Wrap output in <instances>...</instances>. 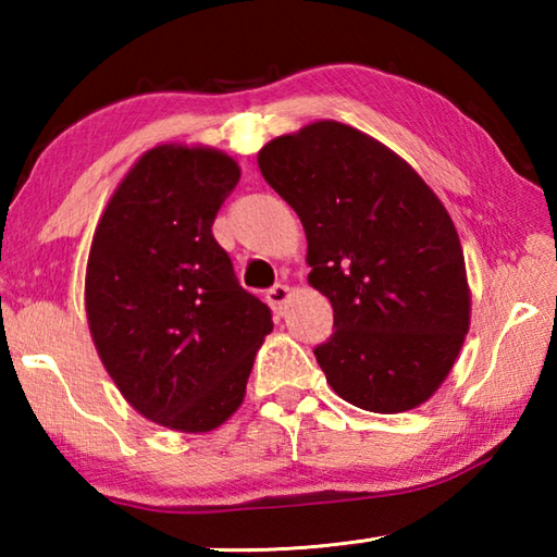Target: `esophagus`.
I'll list each match as a JSON object with an SVG mask.
<instances>
[{"label":"esophagus","mask_w":557,"mask_h":557,"mask_svg":"<svg viewBox=\"0 0 557 557\" xmlns=\"http://www.w3.org/2000/svg\"><path fill=\"white\" fill-rule=\"evenodd\" d=\"M289 287L287 285H272L268 292H265V299H268V305L272 307V312L275 314H285V307H287V301H289Z\"/></svg>","instance_id":"obj_1"}]
</instances>
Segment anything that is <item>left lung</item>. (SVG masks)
<instances>
[{
    "mask_svg": "<svg viewBox=\"0 0 557 557\" xmlns=\"http://www.w3.org/2000/svg\"><path fill=\"white\" fill-rule=\"evenodd\" d=\"M265 182L307 233L309 282L334 307L314 348L356 408L403 412L447 379L469 329L459 235L432 188L388 147L314 122L260 149Z\"/></svg>",
    "mask_w": 557,
    "mask_h": 557,
    "instance_id": "1",
    "label": "left lung"
}]
</instances>
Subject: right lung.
Here are the masks:
<instances>
[{
    "label": "right lung",
    "mask_w": 557,
    "mask_h": 557,
    "mask_svg": "<svg viewBox=\"0 0 557 557\" xmlns=\"http://www.w3.org/2000/svg\"><path fill=\"white\" fill-rule=\"evenodd\" d=\"M231 157L149 149L122 178L92 235L86 312L110 379L159 425L209 432L238 410L265 301L240 287L211 225L238 184Z\"/></svg>",
    "instance_id": "right-lung-1"
}]
</instances>
